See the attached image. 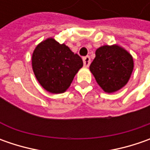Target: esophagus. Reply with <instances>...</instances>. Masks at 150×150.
Returning a JSON list of instances; mask_svg holds the SVG:
<instances>
[{"label":"esophagus","mask_w":150,"mask_h":150,"mask_svg":"<svg viewBox=\"0 0 150 150\" xmlns=\"http://www.w3.org/2000/svg\"><path fill=\"white\" fill-rule=\"evenodd\" d=\"M83 64L85 67H88L90 65V62H91V59H90L89 56H86L83 58Z\"/></svg>","instance_id":"esophagus-1"}]
</instances>
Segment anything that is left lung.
I'll return each mask as SVG.
<instances>
[{
	"label": "left lung",
	"instance_id": "obj_1",
	"mask_svg": "<svg viewBox=\"0 0 150 150\" xmlns=\"http://www.w3.org/2000/svg\"><path fill=\"white\" fill-rule=\"evenodd\" d=\"M95 54L90 71L103 91L113 93L125 86L134 69L132 56L117 45L103 46Z\"/></svg>",
	"mask_w": 150,
	"mask_h": 150
}]
</instances>
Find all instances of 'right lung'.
<instances>
[{
	"label": "right lung",
	"instance_id": "obj_1",
	"mask_svg": "<svg viewBox=\"0 0 150 150\" xmlns=\"http://www.w3.org/2000/svg\"><path fill=\"white\" fill-rule=\"evenodd\" d=\"M32 69L42 88L52 93H64L83 62L65 44L53 38L42 42L32 54Z\"/></svg>",
	"mask_w": 150,
	"mask_h": 150
}]
</instances>
